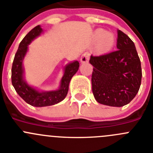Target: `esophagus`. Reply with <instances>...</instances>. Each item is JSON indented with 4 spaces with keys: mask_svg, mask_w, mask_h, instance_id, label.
<instances>
[{
    "mask_svg": "<svg viewBox=\"0 0 153 153\" xmlns=\"http://www.w3.org/2000/svg\"><path fill=\"white\" fill-rule=\"evenodd\" d=\"M88 60H89V53H88V52H84L80 58L81 63H87V62H88Z\"/></svg>",
    "mask_w": 153,
    "mask_h": 153,
    "instance_id": "esophagus-1",
    "label": "esophagus"
}]
</instances>
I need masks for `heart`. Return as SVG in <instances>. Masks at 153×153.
<instances>
[{
    "label": "heart",
    "mask_w": 153,
    "mask_h": 153,
    "mask_svg": "<svg viewBox=\"0 0 153 153\" xmlns=\"http://www.w3.org/2000/svg\"><path fill=\"white\" fill-rule=\"evenodd\" d=\"M94 39L98 41L97 48L101 52H107L110 50L115 44V39L113 34L110 32H106L103 29H97L94 32Z\"/></svg>",
    "instance_id": "b5f03b06"
}]
</instances>
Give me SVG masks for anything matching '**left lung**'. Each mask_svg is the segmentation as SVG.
Returning <instances> with one entry per match:
<instances>
[{"label": "left lung", "instance_id": "obj_1", "mask_svg": "<svg viewBox=\"0 0 153 153\" xmlns=\"http://www.w3.org/2000/svg\"><path fill=\"white\" fill-rule=\"evenodd\" d=\"M117 49L101 56H92V92L96 101L111 107H123L133 100L142 78L141 64L134 43L118 30Z\"/></svg>", "mask_w": 153, "mask_h": 153}]
</instances>
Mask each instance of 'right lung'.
Masks as SVG:
<instances>
[{
	"label": "right lung",
	"mask_w": 153,
	"mask_h": 153,
	"mask_svg": "<svg viewBox=\"0 0 153 153\" xmlns=\"http://www.w3.org/2000/svg\"><path fill=\"white\" fill-rule=\"evenodd\" d=\"M41 32L42 28L40 25H37L30 30L23 38L14 57L11 74L12 84L19 95L26 103L34 107L51 106L58 104L65 99L68 94L70 81L79 67V63L77 61L67 65L61 82L60 88L58 91L39 92L29 86L23 79L22 61L27 50V45L36 37L40 35Z\"/></svg>",
	"instance_id": "1"
}]
</instances>
